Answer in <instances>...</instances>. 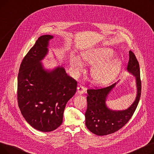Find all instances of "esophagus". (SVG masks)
<instances>
[{"label":"esophagus","mask_w":154,"mask_h":154,"mask_svg":"<svg viewBox=\"0 0 154 154\" xmlns=\"http://www.w3.org/2000/svg\"><path fill=\"white\" fill-rule=\"evenodd\" d=\"M85 91V88L83 85H80L77 87V92L79 94H83Z\"/></svg>","instance_id":"obj_1"}]
</instances>
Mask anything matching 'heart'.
Returning a JSON list of instances; mask_svg holds the SVG:
<instances>
[{
    "instance_id": "obj_1",
    "label": "heart",
    "mask_w": 154,
    "mask_h": 154,
    "mask_svg": "<svg viewBox=\"0 0 154 154\" xmlns=\"http://www.w3.org/2000/svg\"><path fill=\"white\" fill-rule=\"evenodd\" d=\"M114 54L109 48H99L93 51L84 52L82 54L84 60L91 64L106 61L113 57ZM70 65L76 74L82 71L84 64L78 56L71 57ZM121 62L117 59H113L103 63L95 65L92 69V77L97 84H106L112 81L119 74Z\"/></svg>"
}]
</instances>
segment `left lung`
I'll return each instance as SVG.
<instances>
[{
	"label": "left lung",
	"mask_w": 154,
	"mask_h": 154,
	"mask_svg": "<svg viewBox=\"0 0 154 154\" xmlns=\"http://www.w3.org/2000/svg\"><path fill=\"white\" fill-rule=\"evenodd\" d=\"M127 70L135 75L137 88L135 100L127 109L116 111L108 109L106 106L107 97L116 83L106 87H95L94 88L87 90L85 125L93 134L97 135H106L114 133L122 128L132 117L140 100L142 84L139 63L131 51H129Z\"/></svg>",
	"instance_id": "left-lung-1"
}]
</instances>
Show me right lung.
Here are the masks:
<instances>
[{"instance_id": "obj_1", "label": "right lung", "mask_w": 154, "mask_h": 154, "mask_svg": "<svg viewBox=\"0 0 154 154\" xmlns=\"http://www.w3.org/2000/svg\"><path fill=\"white\" fill-rule=\"evenodd\" d=\"M53 36H40L24 57L17 80L18 106L24 119L34 128L51 132L62 123L63 111L76 92L77 82L59 67L48 72L40 62Z\"/></svg>"}]
</instances>
